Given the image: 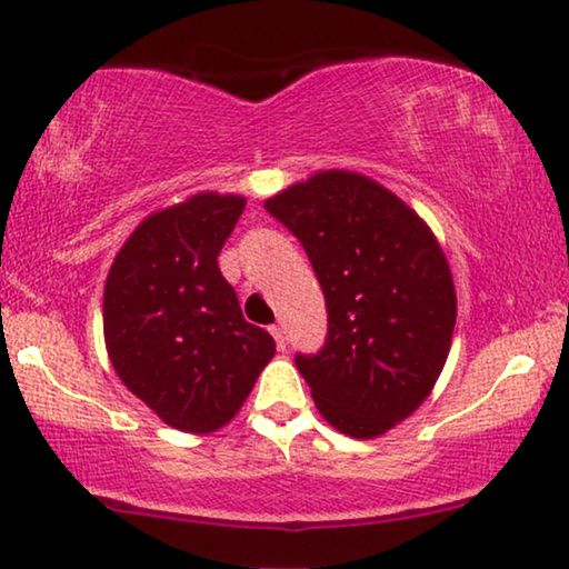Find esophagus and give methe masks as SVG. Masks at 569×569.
<instances>
[{
	"label": "esophagus",
	"mask_w": 569,
	"mask_h": 569,
	"mask_svg": "<svg viewBox=\"0 0 569 569\" xmlns=\"http://www.w3.org/2000/svg\"><path fill=\"white\" fill-rule=\"evenodd\" d=\"M270 335H273L278 350H286V335H283V327H270Z\"/></svg>",
	"instance_id": "esophagus-1"
}]
</instances>
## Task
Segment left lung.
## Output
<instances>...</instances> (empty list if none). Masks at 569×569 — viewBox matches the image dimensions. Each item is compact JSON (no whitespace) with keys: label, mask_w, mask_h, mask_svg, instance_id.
<instances>
[{"label":"left lung","mask_w":569,"mask_h":569,"mask_svg":"<svg viewBox=\"0 0 569 569\" xmlns=\"http://www.w3.org/2000/svg\"><path fill=\"white\" fill-rule=\"evenodd\" d=\"M266 209L299 237L327 299V342L296 355L311 398L337 431L386 435L442 372L457 319L435 232L393 191L355 171H319Z\"/></svg>","instance_id":"1"}]
</instances>
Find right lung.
Listing matches in <instances>:
<instances>
[{
	"label": "right lung",
	"instance_id": "obj_1",
	"mask_svg": "<svg viewBox=\"0 0 569 569\" xmlns=\"http://www.w3.org/2000/svg\"><path fill=\"white\" fill-rule=\"evenodd\" d=\"M244 209L240 193L199 191L148 214L104 283V342L130 393L189 435L222 429L276 355L248 325L217 256Z\"/></svg>",
	"mask_w": 569,
	"mask_h": 569
}]
</instances>
